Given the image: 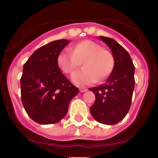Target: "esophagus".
<instances>
[{
	"mask_svg": "<svg viewBox=\"0 0 158 158\" xmlns=\"http://www.w3.org/2000/svg\"><path fill=\"white\" fill-rule=\"evenodd\" d=\"M79 90H80V92L81 93H84V92H86L87 91V89H85V88H80V89H79Z\"/></svg>",
	"mask_w": 158,
	"mask_h": 158,
	"instance_id": "34e87169",
	"label": "esophagus"
}]
</instances>
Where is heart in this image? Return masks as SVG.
<instances>
[{
	"instance_id": "obj_1",
	"label": "heart",
	"mask_w": 158,
	"mask_h": 158,
	"mask_svg": "<svg viewBox=\"0 0 158 158\" xmlns=\"http://www.w3.org/2000/svg\"><path fill=\"white\" fill-rule=\"evenodd\" d=\"M84 69L74 73L71 80L76 85H87L104 80L115 65L113 55L92 40H83L73 46L69 51H62L57 57V65L65 73L71 74L80 62Z\"/></svg>"
}]
</instances>
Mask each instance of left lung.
Returning a JSON list of instances; mask_svg holds the SVG:
<instances>
[{
    "mask_svg": "<svg viewBox=\"0 0 158 158\" xmlns=\"http://www.w3.org/2000/svg\"><path fill=\"white\" fill-rule=\"evenodd\" d=\"M111 49L114 69L105 83L89 88L96 96L90 112L97 122L114 125L126 116L131 107L135 89V65L127 51L111 38L99 36Z\"/></svg>",
    "mask_w": 158,
    "mask_h": 158,
    "instance_id": "1",
    "label": "left lung"
}]
</instances>
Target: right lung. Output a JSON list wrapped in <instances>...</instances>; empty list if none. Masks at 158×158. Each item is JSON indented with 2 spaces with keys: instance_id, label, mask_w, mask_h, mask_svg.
<instances>
[{
  "instance_id": "obj_1",
  "label": "right lung",
  "mask_w": 158,
  "mask_h": 158,
  "mask_svg": "<svg viewBox=\"0 0 158 158\" xmlns=\"http://www.w3.org/2000/svg\"><path fill=\"white\" fill-rule=\"evenodd\" d=\"M69 40H55L37 49L23 65L21 100L32 120L40 124L59 122L79 90L57 65V57Z\"/></svg>"
}]
</instances>
